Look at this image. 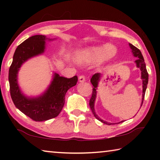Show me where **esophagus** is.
Listing matches in <instances>:
<instances>
[{
	"label": "esophagus",
	"mask_w": 160,
	"mask_h": 160,
	"mask_svg": "<svg viewBox=\"0 0 160 160\" xmlns=\"http://www.w3.org/2000/svg\"><path fill=\"white\" fill-rule=\"evenodd\" d=\"M78 80H79L80 82H85V76H84V75H80L79 78H78Z\"/></svg>",
	"instance_id": "34e87169"
}]
</instances>
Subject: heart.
<instances>
[{
  "instance_id": "heart-1",
  "label": "heart",
  "mask_w": 160,
  "mask_h": 160,
  "mask_svg": "<svg viewBox=\"0 0 160 160\" xmlns=\"http://www.w3.org/2000/svg\"><path fill=\"white\" fill-rule=\"evenodd\" d=\"M116 53V47L109 44L92 46L78 51L76 60L80 64H89L99 61H106L112 58Z\"/></svg>"
}]
</instances>
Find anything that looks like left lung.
<instances>
[{
	"label": "left lung",
	"instance_id": "obj_1",
	"mask_svg": "<svg viewBox=\"0 0 160 160\" xmlns=\"http://www.w3.org/2000/svg\"><path fill=\"white\" fill-rule=\"evenodd\" d=\"M129 47L131 48L132 50V53L133 54V56L137 58V60L135 61V64H136V66L138 68L140 69V71H141V79L142 80V102H141V105L140 107L142 106L143 100H144V97H145V91L146 89H147V85L148 83V73L147 71V69H146V65L145 63L144 58H143V56L141 53V51H140L138 48L134 47L133 45L131 44H129ZM102 77V74L101 73H95L92 77L90 82L93 85V89H92V97L90 100V109L92 112L93 114L97 119H98L99 121H101L104 124H107V125H111V124H116V123H112L109 122H107V121H105L102 119L100 118L95 112V110H94V102H95V99L97 97V87H98V84L100 79H101ZM123 122V121H121V123Z\"/></svg>",
	"mask_w": 160,
	"mask_h": 160
}]
</instances>
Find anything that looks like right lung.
I'll return each instance as SVG.
<instances>
[{
	"label": "right lung",
	"mask_w": 160,
	"mask_h": 160,
	"mask_svg": "<svg viewBox=\"0 0 160 160\" xmlns=\"http://www.w3.org/2000/svg\"><path fill=\"white\" fill-rule=\"evenodd\" d=\"M44 35L30 37L18 46L13 55L9 69L8 80L10 95L15 107L35 121H44L57 116L63 109L67 91L75 86L78 77H61L54 72L53 79L44 93L37 97L24 94L18 85V74L20 67L27 61L44 53L46 41H52Z\"/></svg>",
	"instance_id": "obj_1"
}]
</instances>
